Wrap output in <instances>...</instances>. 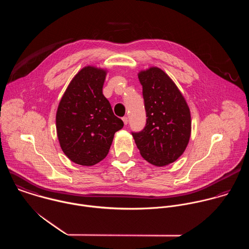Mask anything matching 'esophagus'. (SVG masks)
<instances>
[{
	"label": "esophagus",
	"mask_w": 249,
	"mask_h": 249,
	"mask_svg": "<svg viewBox=\"0 0 249 249\" xmlns=\"http://www.w3.org/2000/svg\"><path fill=\"white\" fill-rule=\"evenodd\" d=\"M123 121H124V124H127V123H128V119H127V117H123Z\"/></svg>",
	"instance_id": "34e87169"
}]
</instances>
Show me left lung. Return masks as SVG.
I'll use <instances>...</instances> for the list:
<instances>
[{
  "label": "left lung",
  "mask_w": 249,
  "mask_h": 249,
  "mask_svg": "<svg viewBox=\"0 0 249 249\" xmlns=\"http://www.w3.org/2000/svg\"><path fill=\"white\" fill-rule=\"evenodd\" d=\"M146 115L145 126L131 132L141 155L163 167L175 162L191 136V114L187 103L170 76L152 67L138 74Z\"/></svg>",
  "instance_id": "1"
}]
</instances>
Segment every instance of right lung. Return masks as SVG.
Instances as JSON below:
<instances>
[{
    "mask_svg": "<svg viewBox=\"0 0 249 249\" xmlns=\"http://www.w3.org/2000/svg\"><path fill=\"white\" fill-rule=\"evenodd\" d=\"M107 71L85 67L66 89L56 112V131L66 156L76 164L93 166L108 154L115 132L124 122L116 117L103 94Z\"/></svg>",
    "mask_w": 249,
    "mask_h": 249,
    "instance_id": "right-lung-1",
    "label": "right lung"
}]
</instances>
